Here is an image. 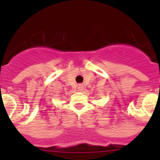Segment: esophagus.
<instances>
[{
    "mask_svg": "<svg viewBox=\"0 0 160 160\" xmlns=\"http://www.w3.org/2000/svg\"><path fill=\"white\" fill-rule=\"evenodd\" d=\"M83 84H78V85H77V89H78L79 90H83Z\"/></svg>",
    "mask_w": 160,
    "mask_h": 160,
    "instance_id": "34e87169",
    "label": "esophagus"
}]
</instances>
